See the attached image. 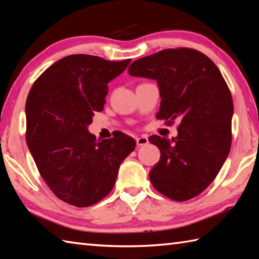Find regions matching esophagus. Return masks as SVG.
Wrapping results in <instances>:
<instances>
[{
	"label": "esophagus",
	"mask_w": 259,
	"mask_h": 259,
	"mask_svg": "<svg viewBox=\"0 0 259 259\" xmlns=\"http://www.w3.org/2000/svg\"><path fill=\"white\" fill-rule=\"evenodd\" d=\"M137 141V146L138 147H141V146H146L149 144V140H148V138L146 136H141V137H138V138L136 139Z\"/></svg>",
	"instance_id": "esophagus-1"
}]
</instances>
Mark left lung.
Returning <instances> with one entry per match:
<instances>
[{
  "mask_svg": "<svg viewBox=\"0 0 259 259\" xmlns=\"http://www.w3.org/2000/svg\"><path fill=\"white\" fill-rule=\"evenodd\" d=\"M128 72L157 81V118L180 120L171 140L149 138L161 153L149 172L152 186L172 200L196 197L216 178L232 146L234 104L221 71L203 53L181 48L136 60Z\"/></svg>",
  "mask_w": 259,
  "mask_h": 259,
  "instance_id": "left-lung-1",
  "label": "left lung"
}]
</instances>
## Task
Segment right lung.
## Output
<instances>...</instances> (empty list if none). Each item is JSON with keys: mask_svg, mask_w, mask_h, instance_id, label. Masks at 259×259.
<instances>
[{"mask_svg": "<svg viewBox=\"0 0 259 259\" xmlns=\"http://www.w3.org/2000/svg\"><path fill=\"white\" fill-rule=\"evenodd\" d=\"M130 61L68 56L38 76L27 96V147L41 177L70 205L88 207L106 197L121 162L135 150L136 141L124 134L97 141L88 130L95 112L103 110L108 83Z\"/></svg>", "mask_w": 259, "mask_h": 259, "instance_id": "1", "label": "right lung"}]
</instances>
